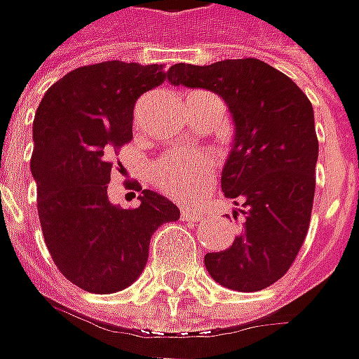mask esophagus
Wrapping results in <instances>:
<instances>
[{
    "mask_svg": "<svg viewBox=\"0 0 359 359\" xmlns=\"http://www.w3.org/2000/svg\"><path fill=\"white\" fill-rule=\"evenodd\" d=\"M180 217L184 218V220H203V212L196 210V208H182Z\"/></svg>",
    "mask_w": 359,
    "mask_h": 359,
    "instance_id": "1",
    "label": "esophagus"
}]
</instances>
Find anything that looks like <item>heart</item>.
<instances>
[{"mask_svg": "<svg viewBox=\"0 0 359 359\" xmlns=\"http://www.w3.org/2000/svg\"><path fill=\"white\" fill-rule=\"evenodd\" d=\"M212 156L204 151H168L151 165V179L158 191L179 201L201 196L212 179Z\"/></svg>", "mask_w": 359, "mask_h": 359, "instance_id": "obj_1", "label": "heart"}]
</instances>
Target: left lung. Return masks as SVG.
Masks as SVG:
<instances>
[{
	"mask_svg": "<svg viewBox=\"0 0 359 359\" xmlns=\"http://www.w3.org/2000/svg\"><path fill=\"white\" fill-rule=\"evenodd\" d=\"M168 83L208 89L224 99L234 142L222 168V192L238 206L241 234L204 266L220 286L258 292L290 270L310 226L318 137L304 91L268 63L224 59L212 65L177 63Z\"/></svg>",
	"mask_w": 359,
	"mask_h": 359,
	"instance_id": "8db88e82",
	"label": "left lung"
}]
</instances>
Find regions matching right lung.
<instances>
[{"label": "right lung", "instance_id": "obj_1", "mask_svg": "<svg viewBox=\"0 0 359 359\" xmlns=\"http://www.w3.org/2000/svg\"><path fill=\"white\" fill-rule=\"evenodd\" d=\"M165 79L163 65L103 61L61 77L37 107L32 175L39 222L59 272L85 292L130 286L155 230L180 217L155 191H142L129 210L107 196L111 155L133 139L135 103Z\"/></svg>", "mask_w": 359, "mask_h": 359}]
</instances>
